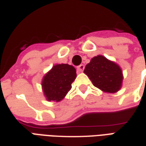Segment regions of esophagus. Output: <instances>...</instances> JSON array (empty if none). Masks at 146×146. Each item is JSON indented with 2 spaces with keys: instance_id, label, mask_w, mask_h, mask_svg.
I'll return each mask as SVG.
<instances>
[{
  "instance_id": "esophagus-1",
  "label": "esophagus",
  "mask_w": 146,
  "mask_h": 146,
  "mask_svg": "<svg viewBox=\"0 0 146 146\" xmlns=\"http://www.w3.org/2000/svg\"><path fill=\"white\" fill-rule=\"evenodd\" d=\"M84 69H85V65H84V64H80V65H78L77 67L78 72H83Z\"/></svg>"
}]
</instances>
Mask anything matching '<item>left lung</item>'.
I'll use <instances>...</instances> for the list:
<instances>
[{"label":"left lung","mask_w":146,"mask_h":146,"mask_svg":"<svg viewBox=\"0 0 146 146\" xmlns=\"http://www.w3.org/2000/svg\"><path fill=\"white\" fill-rule=\"evenodd\" d=\"M96 88L107 92H116L121 89L123 75L120 67L99 55L92 58L84 70Z\"/></svg>","instance_id":"obj_1"}]
</instances>
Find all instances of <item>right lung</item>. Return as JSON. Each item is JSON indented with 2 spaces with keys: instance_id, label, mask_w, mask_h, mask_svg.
<instances>
[{
  "instance_id": "right-lung-1",
  "label": "right lung",
  "mask_w": 146,
  "mask_h": 146,
  "mask_svg": "<svg viewBox=\"0 0 146 146\" xmlns=\"http://www.w3.org/2000/svg\"><path fill=\"white\" fill-rule=\"evenodd\" d=\"M76 78V70L67 64H56L46 74L42 86L44 95L49 101L58 102L72 89V84Z\"/></svg>"
}]
</instances>
